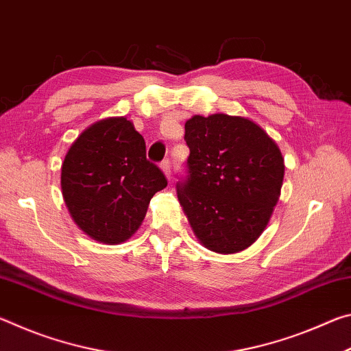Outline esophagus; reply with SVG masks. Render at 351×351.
<instances>
[{
	"label": "esophagus",
	"instance_id": "1",
	"mask_svg": "<svg viewBox=\"0 0 351 351\" xmlns=\"http://www.w3.org/2000/svg\"><path fill=\"white\" fill-rule=\"evenodd\" d=\"M161 169L165 173V176H167L169 180H171V162H170V159H164V161L161 162Z\"/></svg>",
	"mask_w": 351,
	"mask_h": 351
}]
</instances>
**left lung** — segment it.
<instances>
[{"label":"left lung","mask_w":351,"mask_h":351,"mask_svg":"<svg viewBox=\"0 0 351 351\" xmlns=\"http://www.w3.org/2000/svg\"><path fill=\"white\" fill-rule=\"evenodd\" d=\"M190 154L178 199L195 235L218 254L258 239L280 195L285 164L274 141L245 117L193 116L186 122Z\"/></svg>","instance_id":"left-lung-1"}]
</instances>
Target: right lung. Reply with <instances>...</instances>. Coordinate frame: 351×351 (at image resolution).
Segmentation results:
<instances>
[{"instance_id": "add662e5", "label": "right lung", "mask_w": 351, "mask_h": 351, "mask_svg": "<svg viewBox=\"0 0 351 351\" xmlns=\"http://www.w3.org/2000/svg\"><path fill=\"white\" fill-rule=\"evenodd\" d=\"M167 186L145 154V141L125 117L86 128L62 165L63 198L75 224L91 239L119 245L142 223L153 195Z\"/></svg>"}]
</instances>
